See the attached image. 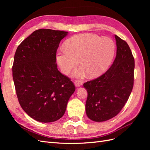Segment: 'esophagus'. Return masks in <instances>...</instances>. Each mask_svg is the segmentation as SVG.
<instances>
[{"mask_svg":"<svg viewBox=\"0 0 150 150\" xmlns=\"http://www.w3.org/2000/svg\"><path fill=\"white\" fill-rule=\"evenodd\" d=\"M82 84H83L82 81H81L79 80H75L74 81V84L76 87H79V86L82 85Z\"/></svg>","mask_w":150,"mask_h":150,"instance_id":"1","label":"esophagus"}]
</instances>
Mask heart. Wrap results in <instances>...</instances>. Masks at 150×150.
<instances>
[{"label":"heart","mask_w":150,"mask_h":150,"mask_svg":"<svg viewBox=\"0 0 150 150\" xmlns=\"http://www.w3.org/2000/svg\"><path fill=\"white\" fill-rule=\"evenodd\" d=\"M65 45L57 54L58 64L63 73L68 74L79 60L82 68L75 73L78 77L84 76L86 72L91 78L102 74L111 64L116 49L112 39L93 34L77 35Z\"/></svg>","instance_id":"1"}]
</instances>
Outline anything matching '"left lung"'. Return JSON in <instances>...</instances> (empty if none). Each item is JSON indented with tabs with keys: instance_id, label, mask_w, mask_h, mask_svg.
<instances>
[{
	"instance_id": "1",
	"label": "left lung",
	"mask_w": 150,
	"mask_h": 150,
	"mask_svg": "<svg viewBox=\"0 0 150 150\" xmlns=\"http://www.w3.org/2000/svg\"><path fill=\"white\" fill-rule=\"evenodd\" d=\"M116 56L111 66L98 78L84 83L87 89L86 115L94 121L116 116L128 101L134 84V59L128 44L115 35Z\"/></svg>"
}]
</instances>
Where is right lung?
Listing matches in <instances>:
<instances>
[{"label":"right lung","instance_id":"obj_1","mask_svg":"<svg viewBox=\"0 0 150 150\" xmlns=\"http://www.w3.org/2000/svg\"><path fill=\"white\" fill-rule=\"evenodd\" d=\"M67 32L48 29L34 31L17 47L12 66L16 94L24 111L42 122L60 119L76 89L57 68L56 52Z\"/></svg>","mask_w":150,"mask_h":150}]
</instances>
